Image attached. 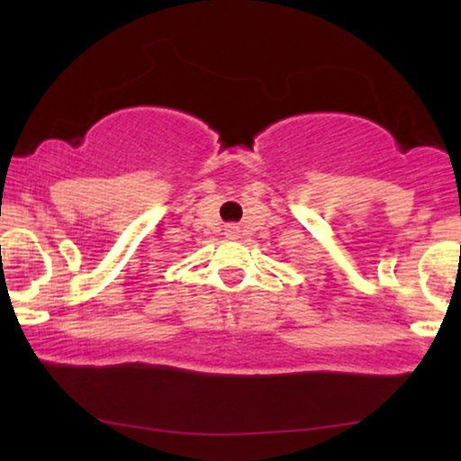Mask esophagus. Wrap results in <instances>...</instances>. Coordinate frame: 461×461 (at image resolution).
Instances as JSON below:
<instances>
[{
    "instance_id": "1",
    "label": "esophagus",
    "mask_w": 461,
    "mask_h": 461,
    "mask_svg": "<svg viewBox=\"0 0 461 461\" xmlns=\"http://www.w3.org/2000/svg\"><path fill=\"white\" fill-rule=\"evenodd\" d=\"M236 231H238V230H236L234 225H230V227H227V234H236Z\"/></svg>"
}]
</instances>
